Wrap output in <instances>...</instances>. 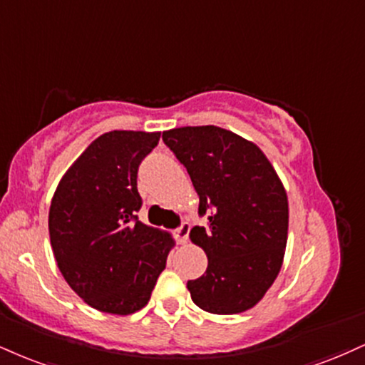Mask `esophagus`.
<instances>
[{
    "label": "esophagus",
    "mask_w": 365,
    "mask_h": 365,
    "mask_svg": "<svg viewBox=\"0 0 365 365\" xmlns=\"http://www.w3.org/2000/svg\"><path fill=\"white\" fill-rule=\"evenodd\" d=\"M188 232H190V225H187V222H183L182 226L178 227V230H175V238L180 245H185L187 240H188Z\"/></svg>",
    "instance_id": "34e87169"
}]
</instances>
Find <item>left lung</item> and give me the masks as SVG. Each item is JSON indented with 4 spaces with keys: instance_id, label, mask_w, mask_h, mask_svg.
<instances>
[{
    "instance_id": "1",
    "label": "left lung",
    "mask_w": 365,
    "mask_h": 365,
    "mask_svg": "<svg viewBox=\"0 0 365 365\" xmlns=\"http://www.w3.org/2000/svg\"><path fill=\"white\" fill-rule=\"evenodd\" d=\"M163 140L185 166L209 230L192 227L207 270L188 280L192 301L212 314L252 309L277 279L289 230V202L277 171L252 140L216 125L178 127Z\"/></svg>"
}]
</instances>
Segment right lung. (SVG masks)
Listing matches in <instances>:
<instances>
[{
	"mask_svg": "<svg viewBox=\"0 0 365 365\" xmlns=\"http://www.w3.org/2000/svg\"><path fill=\"white\" fill-rule=\"evenodd\" d=\"M161 133L112 130L96 138L61 178L49 209L57 267L91 308L133 314L151 297L175 240L140 222L138 168Z\"/></svg>",
	"mask_w": 365,
	"mask_h": 365,
	"instance_id": "1",
	"label": "right lung"
}]
</instances>
